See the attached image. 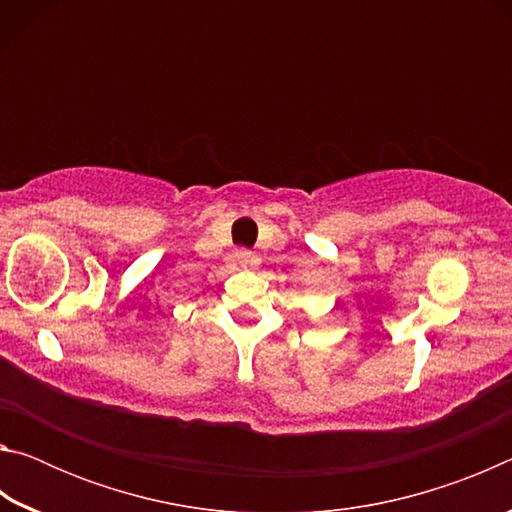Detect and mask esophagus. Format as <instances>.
Here are the masks:
<instances>
[{"label":"esophagus","mask_w":512,"mask_h":512,"mask_svg":"<svg viewBox=\"0 0 512 512\" xmlns=\"http://www.w3.org/2000/svg\"><path fill=\"white\" fill-rule=\"evenodd\" d=\"M235 262L241 268H248V266H255L257 264V257L253 253H248V250H237L235 253Z\"/></svg>","instance_id":"esophagus-1"}]
</instances>
